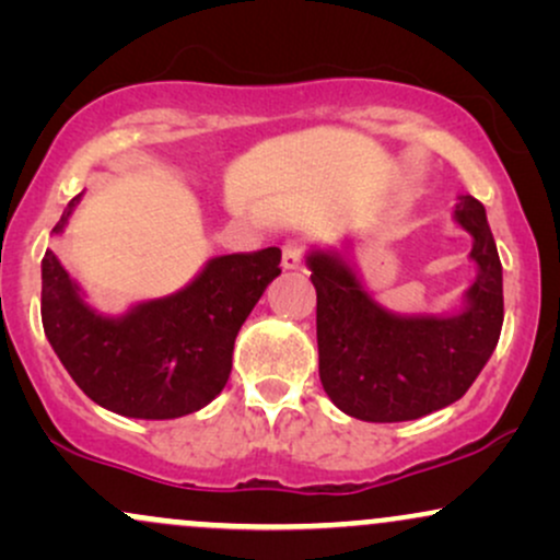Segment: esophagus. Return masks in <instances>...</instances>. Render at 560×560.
<instances>
[{"label": "esophagus", "instance_id": "34e87169", "mask_svg": "<svg viewBox=\"0 0 560 560\" xmlns=\"http://www.w3.org/2000/svg\"><path fill=\"white\" fill-rule=\"evenodd\" d=\"M302 255H305V244L300 240H289L284 244V253H281V266H284L287 271H294V268L302 266Z\"/></svg>", "mask_w": 560, "mask_h": 560}]
</instances>
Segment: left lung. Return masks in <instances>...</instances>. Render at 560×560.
Wrapping results in <instances>:
<instances>
[{
    "label": "left lung",
    "mask_w": 560,
    "mask_h": 560,
    "mask_svg": "<svg viewBox=\"0 0 560 560\" xmlns=\"http://www.w3.org/2000/svg\"><path fill=\"white\" fill-rule=\"evenodd\" d=\"M455 221L474 236L479 276L466 292L464 311L450 318L392 316L339 255H307L318 294L320 384L352 419H421L460 400L490 361L503 329V266L479 199L460 197Z\"/></svg>",
    "instance_id": "left-lung-1"
}]
</instances>
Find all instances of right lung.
<instances>
[{
    "instance_id": "1",
    "label": "right lung",
    "mask_w": 560,
    "mask_h": 560,
    "mask_svg": "<svg viewBox=\"0 0 560 560\" xmlns=\"http://www.w3.org/2000/svg\"><path fill=\"white\" fill-rule=\"evenodd\" d=\"M79 199H70L55 234ZM279 262V247L221 255L182 292L107 318L83 302L75 281L47 249L44 334L83 395L102 408L128 419L189 416L226 387L236 334L281 273Z\"/></svg>"
}]
</instances>
